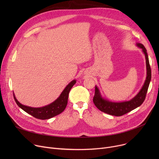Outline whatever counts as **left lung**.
<instances>
[{"mask_svg":"<svg viewBox=\"0 0 159 159\" xmlns=\"http://www.w3.org/2000/svg\"><path fill=\"white\" fill-rule=\"evenodd\" d=\"M136 46L142 49L146 58V78L144 84L139 93L129 101L122 102H113L102 97L97 86H95V93L93 97V103L99 110L114 116H122L135 108L139 107L144 101L148 89L152 79V71L150 68L148 55L146 49L140 43H136Z\"/></svg>","mask_w":159,"mask_h":159,"instance_id":"left-lung-1","label":"left lung"}]
</instances>
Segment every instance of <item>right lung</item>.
<instances>
[{
    "mask_svg": "<svg viewBox=\"0 0 159 159\" xmlns=\"http://www.w3.org/2000/svg\"><path fill=\"white\" fill-rule=\"evenodd\" d=\"M76 82L77 80L75 79L71 81L69 84L66 86V88L62 91V93H61L59 97H58L55 101H54L51 104H48L43 107H33L23 105L18 101V100L16 99L13 93L14 99L16 104L18 105L19 107H20L22 110H23L24 111H26L28 114L34 116V117L42 120L49 119L53 117V116L61 113L65 110L67 104H68V99L70 91L75 85Z\"/></svg>",
    "mask_w": 159,
    "mask_h": 159,
    "instance_id": "add662e5",
    "label": "right lung"
}]
</instances>
